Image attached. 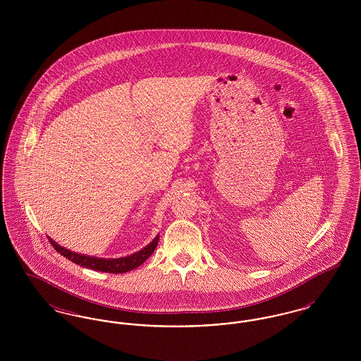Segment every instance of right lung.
<instances>
[{"instance_id": "1", "label": "right lung", "mask_w": 361, "mask_h": 361, "mask_svg": "<svg viewBox=\"0 0 361 361\" xmlns=\"http://www.w3.org/2000/svg\"><path fill=\"white\" fill-rule=\"evenodd\" d=\"M158 240H159V235H157L154 240H152L147 246H145L143 249H140L139 252H135V253H133L130 256H126V257L102 258L71 252L69 249L61 246L59 243H56L55 240L50 238L54 249L56 252H59L63 257L78 264L80 267L89 268V269H93V271H99V272H106V274H126V272H130V271L135 269L153 255Z\"/></svg>"}]
</instances>
